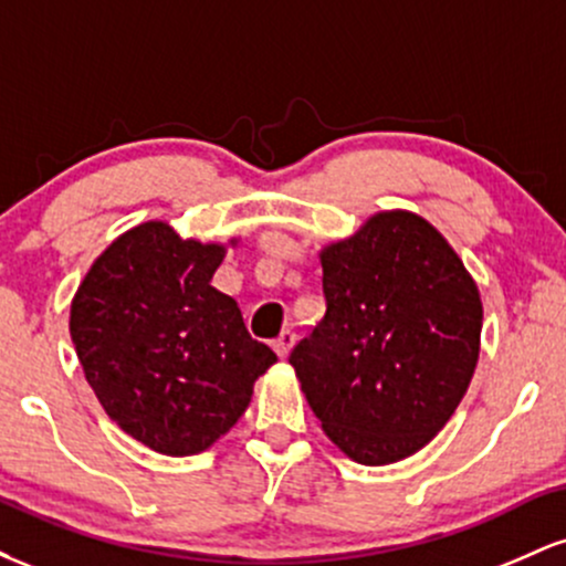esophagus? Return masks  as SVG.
I'll use <instances>...</instances> for the list:
<instances>
[{
    "mask_svg": "<svg viewBox=\"0 0 566 566\" xmlns=\"http://www.w3.org/2000/svg\"><path fill=\"white\" fill-rule=\"evenodd\" d=\"M292 346H295V333H292V329H282V335L274 340V350L284 359V356L290 354Z\"/></svg>",
    "mask_w": 566,
    "mask_h": 566,
    "instance_id": "obj_1",
    "label": "esophagus"
}]
</instances>
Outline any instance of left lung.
Here are the masks:
<instances>
[{"label": "left lung", "instance_id": "left-lung-1", "mask_svg": "<svg viewBox=\"0 0 566 566\" xmlns=\"http://www.w3.org/2000/svg\"><path fill=\"white\" fill-rule=\"evenodd\" d=\"M324 319L290 365L324 433L365 465L423 450L469 391L482 301L444 237L378 212L322 250Z\"/></svg>", "mask_w": 566, "mask_h": 566}]
</instances>
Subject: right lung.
Returning <instances> with one entry per match:
<instances>
[{
  "label": "right lung",
  "instance_id": "obj_1",
  "mask_svg": "<svg viewBox=\"0 0 566 566\" xmlns=\"http://www.w3.org/2000/svg\"><path fill=\"white\" fill-rule=\"evenodd\" d=\"M223 255L151 220L97 258L71 303L84 378L108 418L154 452H205L276 361L237 301L210 284Z\"/></svg>",
  "mask_w": 566,
  "mask_h": 566
}]
</instances>
